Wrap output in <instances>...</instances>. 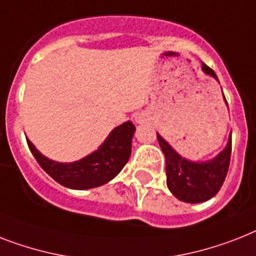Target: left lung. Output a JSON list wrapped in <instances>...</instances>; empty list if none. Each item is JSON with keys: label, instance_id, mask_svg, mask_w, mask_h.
<instances>
[{"label": "left lung", "instance_id": "left-lung-1", "mask_svg": "<svg viewBox=\"0 0 256 256\" xmlns=\"http://www.w3.org/2000/svg\"><path fill=\"white\" fill-rule=\"evenodd\" d=\"M202 70L218 80L214 70L202 64ZM158 142L166 156L167 186L172 194L184 202L197 204L210 200L221 189L229 170L232 156V135L228 144L214 159L190 162L180 156L175 150L158 134Z\"/></svg>", "mask_w": 256, "mask_h": 256}]
</instances>
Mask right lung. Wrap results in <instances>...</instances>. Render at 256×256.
Here are the masks:
<instances>
[{
    "instance_id": "obj_1",
    "label": "right lung",
    "mask_w": 256,
    "mask_h": 256,
    "mask_svg": "<svg viewBox=\"0 0 256 256\" xmlns=\"http://www.w3.org/2000/svg\"><path fill=\"white\" fill-rule=\"evenodd\" d=\"M135 132L132 122L120 124L110 132L97 151L74 163H59L43 156L26 138L28 148L43 170L62 186L70 189H90L104 186L121 172L132 155Z\"/></svg>"
}]
</instances>
